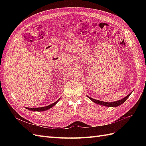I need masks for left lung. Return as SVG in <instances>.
<instances>
[{
    "mask_svg": "<svg viewBox=\"0 0 146 146\" xmlns=\"http://www.w3.org/2000/svg\"><path fill=\"white\" fill-rule=\"evenodd\" d=\"M131 92L130 93L127 95L126 97H125L124 98H123L121 100H119L115 102H103V101H100V100H96L94 99H92L90 97H89L88 96H87V97L88 98H89L91 101L93 102L98 104V105H102V106H105V107H118V106L121 105V104H122L124 102L129 98V97L130 96V94H131Z\"/></svg>",
    "mask_w": 146,
    "mask_h": 146,
    "instance_id": "obj_1",
    "label": "left lung"
}]
</instances>
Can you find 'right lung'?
I'll use <instances>...</instances> for the list:
<instances>
[{
	"mask_svg": "<svg viewBox=\"0 0 146 146\" xmlns=\"http://www.w3.org/2000/svg\"><path fill=\"white\" fill-rule=\"evenodd\" d=\"M60 98L56 101L55 102L49 105L46 106V107H38V108H28V107H25L26 109H27L29 110H30V111H46V110H48V109H50L51 108H52L54 106H55L56 105V104L60 100Z\"/></svg>",
	"mask_w": 146,
	"mask_h": 146,
	"instance_id": "obj_1",
	"label": "right lung"
}]
</instances>
